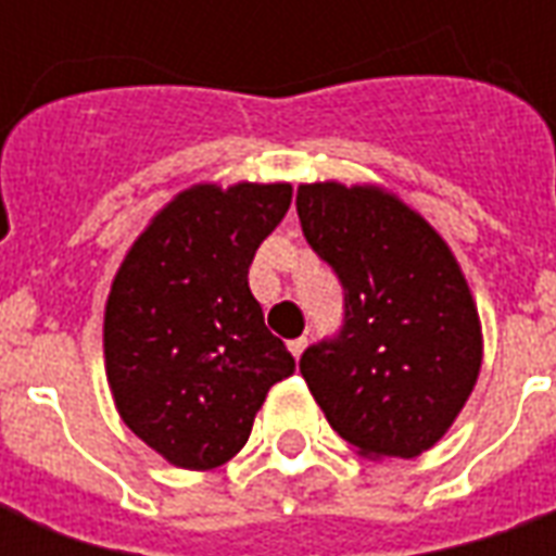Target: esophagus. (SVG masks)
<instances>
[{
    "label": "esophagus",
    "mask_w": 556,
    "mask_h": 556,
    "mask_svg": "<svg viewBox=\"0 0 556 556\" xmlns=\"http://www.w3.org/2000/svg\"><path fill=\"white\" fill-rule=\"evenodd\" d=\"M306 345H309V339H306V337L291 339V342H289V351H291V354H294V361H298V357H301L303 351H306Z\"/></svg>",
    "instance_id": "obj_1"
}]
</instances>
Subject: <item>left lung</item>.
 Masks as SVG:
<instances>
[{"label": "left lung", "mask_w": 556, "mask_h": 556, "mask_svg": "<svg viewBox=\"0 0 556 556\" xmlns=\"http://www.w3.org/2000/svg\"><path fill=\"white\" fill-rule=\"evenodd\" d=\"M303 238L345 289V321L309 345L301 375L342 441L369 458H414L473 393L482 327L438 231L372 184H301Z\"/></svg>", "instance_id": "left-lung-1"}]
</instances>
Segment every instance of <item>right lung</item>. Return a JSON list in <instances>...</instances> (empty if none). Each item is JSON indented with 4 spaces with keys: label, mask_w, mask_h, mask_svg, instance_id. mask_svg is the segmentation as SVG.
Segmentation results:
<instances>
[{
    "label": "right lung",
    "mask_w": 556,
    "mask_h": 556,
    "mask_svg": "<svg viewBox=\"0 0 556 556\" xmlns=\"http://www.w3.org/2000/svg\"><path fill=\"white\" fill-rule=\"evenodd\" d=\"M289 205L291 184H195L148 223L115 274L106 381L127 429L169 465H226L267 390L294 372L247 282Z\"/></svg>",
    "instance_id": "1"
}]
</instances>
